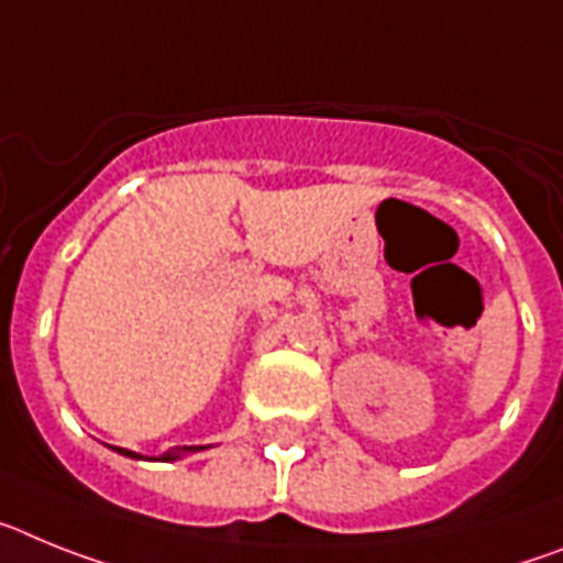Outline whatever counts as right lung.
Listing matches in <instances>:
<instances>
[{
  "instance_id": "right-lung-1",
  "label": "right lung",
  "mask_w": 563,
  "mask_h": 563,
  "mask_svg": "<svg viewBox=\"0 0 563 563\" xmlns=\"http://www.w3.org/2000/svg\"><path fill=\"white\" fill-rule=\"evenodd\" d=\"M115 451L121 453V456H130V459H141L139 453H133V451H126V448H115ZM198 451H203V444H198V448H195V444H187V448H175V451H169V453H164V456H161V462H175V459H180V456H187V453H198Z\"/></svg>"
}]
</instances>
